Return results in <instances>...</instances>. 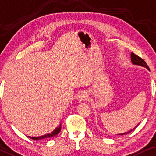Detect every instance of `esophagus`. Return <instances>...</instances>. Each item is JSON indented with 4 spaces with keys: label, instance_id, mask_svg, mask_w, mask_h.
I'll use <instances>...</instances> for the list:
<instances>
[{
    "label": "esophagus",
    "instance_id": "1",
    "mask_svg": "<svg viewBox=\"0 0 156 156\" xmlns=\"http://www.w3.org/2000/svg\"><path fill=\"white\" fill-rule=\"evenodd\" d=\"M87 98H88V95H87V93H85V92H82V93L79 94L78 100L79 102H83V101L87 100Z\"/></svg>",
    "mask_w": 156,
    "mask_h": 156
}]
</instances>
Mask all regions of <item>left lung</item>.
<instances>
[{
    "label": "left lung",
    "mask_w": 156,
    "mask_h": 156,
    "mask_svg": "<svg viewBox=\"0 0 156 156\" xmlns=\"http://www.w3.org/2000/svg\"><path fill=\"white\" fill-rule=\"evenodd\" d=\"M131 63H132V64L136 65V66H139L144 67V68H146V69H148V71H150V69H149V67L148 66V65H147V63L145 62V61L143 60V59H142L141 58H140V57L138 56L137 55H136V54H134L133 53H131ZM138 125H139V124H138L137 126H136L134 128H133L132 129H131V130L126 131V132L119 133V134H117V135H126V134H128V133H131V131H133V130H134V129L138 126Z\"/></svg>",
    "instance_id": "8db88e82"
}]
</instances>
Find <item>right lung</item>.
I'll use <instances>...</instances> for the list:
<instances>
[{
    "label": "right lung",
    "instance_id": "1",
    "mask_svg": "<svg viewBox=\"0 0 156 156\" xmlns=\"http://www.w3.org/2000/svg\"><path fill=\"white\" fill-rule=\"evenodd\" d=\"M61 129V124H59V126H57L56 128L54 129L53 131H52V132L49 133H47V134L40 136H28V137H29L30 139H32L34 140V141H38V140L49 139V138L54 137V136H56L57 134H58V133H60Z\"/></svg>",
    "mask_w": 156,
    "mask_h": 156
}]
</instances>
